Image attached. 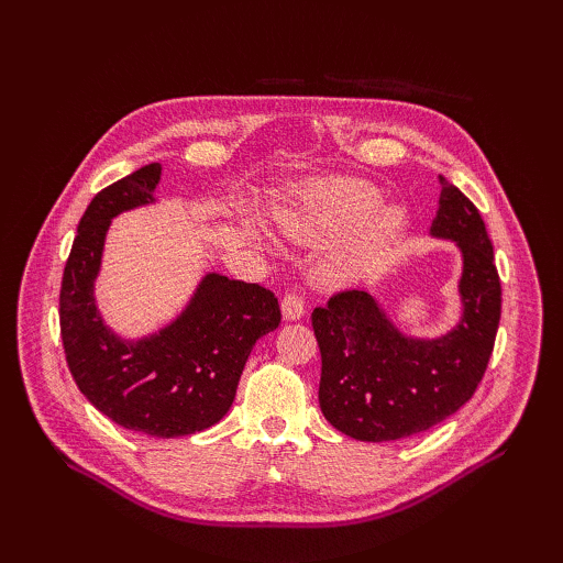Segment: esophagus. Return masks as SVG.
I'll list each match as a JSON object with an SVG mask.
<instances>
[{
    "label": "esophagus",
    "mask_w": 563,
    "mask_h": 563,
    "mask_svg": "<svg viewBox=\"0 0 563 563\" xmlns=\"http://www.w3.org/2000/svg\"><path fill=\"white\" fill-rule=\"evenodd\" d=\"M282 314H284V319H288V321H296V319H300L302 314H305V300L298 296V294H286L284 298H282Z\"/></svg>",
    "instance_id": "1"
}]
</instances>
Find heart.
Segmentation results:
<instances>
[{
    "mask_svg": "<svg viewBox=\"0 0 563 563\" xmlns=\"http://www.w3.org/2000/svg\"><path fill=\"white\" fill-rule=\"evenodd\" d=\"M380 192L376 187L350 180L327 178L300 187V192L279 216V230L302 246L329 244L323 253L321 275L333 286H352L376 272L397 244L406 225L401 209H378Z\"/></svg>",
    "mask_w": 563,
    "mask_h": 563,
    "instance_id": "heart-1",
    "label": "heart"
}]
</instances>
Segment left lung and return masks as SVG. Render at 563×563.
I'll return each mask as SVG.
<instances>
[{
    "label": "left lung",
    "mask_w": 563,
    "mask_h": 563,
    "mask_svg": "<svg viewBox=\"0 0 563 563\" xmlns=\"http://www.w3.org/2000/svg\"><path fill=\"white\" fill-rule=\"evenodd\" d=\"M439 180L430 234L453 242L463 258L455 327L437 338L408 335L366 291L338 294L312 312L321 413L352 439L395 441L434 428L472 399L488 366L500 323L493 246L474 203Z\"/></svg>",
    "instance_id": "8db88e82"
}]
</instances>
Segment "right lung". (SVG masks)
<instances>
[{"label": "right lung", "mask_w": 563, "mask_h": 563, "mask_svg": "<svg viewBox=\"0 0 563 563\" xmlns=\"http://www.w3.org/2000/svg\"><path fill=\"white\" fill-rule=\"evenodd\" d=\"M162 166L98 192L84 211L60 286L65 360L81 395L126 430L176 439L211 428L230 411L258 338L282 321L275 294L207 272L183 312L159 331L124 338L96 302L106 236L117 216L157 203Z\"/></svg>", "instance_id": "1"}]
</instances>
